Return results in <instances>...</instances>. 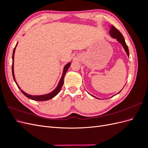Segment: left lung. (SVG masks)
I'll return each instance as SVG.
<instances>
[{
    "mask_svg": "<svg viewBox=\"0 0 148 148\" xmlns=\"http://www.w3.org/2000/svg\"><path fill=\"white\" fill-rule=\"evenodd\" d=\"M109 33H110V36L112 37L113 38H115V39H116L117 40V41L122 44V46L123 47V48H124V49H125V52H127V56L129 57V51H128V46H127V44H126V42H125V39H124V37L123 36V35L122 34V33H121L120 31L116 28L114 26H111V28H110V31H109ZM122 91V90H121ZM120 92H119L118 93H119ZM117 93V94H118ZM93 97H95V96H92ZM97 98V97H96Z\"/></svg>",
    "mask_w": 148,
    "mask_h": 148,
    "instance_id": "1",
    "label": "left lung"
}]
</instances>
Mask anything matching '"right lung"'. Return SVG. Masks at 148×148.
Returning <instances> with one entry per match:
<instances>
[{
	"mask_svg": "<svg viewBox=\"0 0 148 148\" xmlns=\"http://www.w3.org/2000/svg\"><path fill=\"white\" fill-rule=\"evenodd\" d=\"M17 45V44H16ZM16 46L15 47L14 49H13V55H12V75H13V79H14V81L16 83L17 86L18 87V88L20 89L21 92L23 94V95L26 96L28 97L29 99H31L32 100H34V101H47V100H49V99H51L52 98H53V97H55L58 93H59L60 91V89L62 88V85L64 84V77H65V75L66 73V72L67 71V70H68L69 68L70 67L71 64L70 62H69V63L67 64L65 66H64V71H63V73H62V77L61 78V79H60V82L59 83V84H58L57 86L56 87V88L53 90V91H52L51 92L49 93V94H46V95H40V96H32V95H28V94L26 93L25 92H24L23 90H21V88L19 87L18 85L17 84V83L16 82L15 80V75H14V69H13V63H14V54H15V49H16Z\"/></svg>",
	"mask_w": 148,
	"mask_h": 148,
	"instance_id": "right-lung-1",
	"label": "right lung"
}]
</instances>
